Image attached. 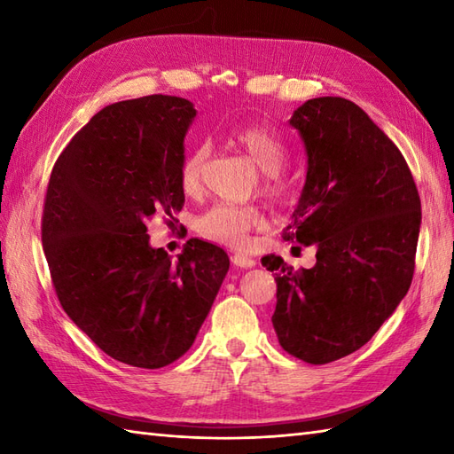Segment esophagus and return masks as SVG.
I'll return each mask as SVG.
<instances>
[{
	"mask_svg": "<svg viewBox=\"0 0 454 454\" xmlns=\"http://www.w3.org/2000/svg\"><path fill=\"white\" fill-rule=\"evenodd\" d=\"M232 263H234L236 267H239V269H249V267L255 265L254 259L244 255V254H234V255H232Z\"/></svg>",
	"mask_w": 454,
	"mask_h": 454,
	"instance_id": "obj_1",
	"label": "esophagus"
}]
</instances>
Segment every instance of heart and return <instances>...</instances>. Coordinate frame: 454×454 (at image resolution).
<instances>
[{
    "label": "heart",
    "instance_id": "heart-1",
    "mask_svg": "<svg viewBox=\"0 0 454 454\" xmlns=\"http://www.w3.org/2000/svg\"><path fill=\"white\" fill-rule=\"evenodd\" d=\"M232 140L262 169L259 191L267 199L281 200L288 192V179L281 171L288 156L283 138L275 130L265 127H242L232 132ZM208 156L210 148L207 144H195L183 156L179 166V183L187 195L200 192ZM262 226V212L254 207L215 205L197 220V232L202 238L232 247L246 246L247 236Z\"/></svg>",
    "mask_w": 454,
    "mask_h": 454
}]
</instances>
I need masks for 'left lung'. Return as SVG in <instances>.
Segmentation results:
<instances>
[{
  "label": "left lung",
  "mask_w": 454,
  "mask_h": 454,
  "mask_svg": "<svg viewBox=\"0 0 454 454\" xmlns=\"http://www.w3.org/2000/svg\"><path fill=\"white\" fill-rule=\"evenodd\" d=\"M288 122L304 142L308 171L283 239L314 246L316 265L294 271L277 255L262 263L277 271L278 343L325 364L361 349L406 296L421 202L402 152L359 105L308 99Z\"/></svg>",
  "instance_id": "obj_1"
}]
</instances>
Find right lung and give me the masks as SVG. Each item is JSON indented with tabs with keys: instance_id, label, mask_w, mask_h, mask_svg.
<instances>
[{
	"instance_id": "obj_1",
	"label": "right lung",
	"mask_w": 454,
	"mask_h": 454,
	"mask_svg": "<svg viewBox=\"0 0 454 454\" xmlns=\"http://www.w3.org/2000/svg\"><path fill=\"white\" fill-rule=\"evenodd\" d=\"M192 103L171 95L113 103L56 160L43 247L58 301L113 359L160 369L189 351L228 273L215 244L191 238L173 262L148 222L173 224Z\"/></svg>"
}]
</instances>
